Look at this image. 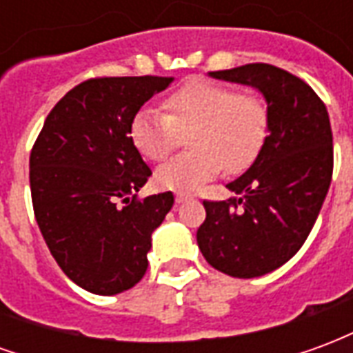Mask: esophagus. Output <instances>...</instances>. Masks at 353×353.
I'll list each match as a JSON object with an SVG mask.
<instances>
[{
  "label": "esophagus",
  "instance_id": "1",
  "mask_svg": "<svg viewBox=\"0 0 353 353\" xmlns=\"http://www.w3.org/2000/svg\"><path fill=\"white\" fill-rule=\"evenodd\" d=\"M191 194H185V192H177L176 194V204H183L187 200H191Z\"/></svg>",
  "mask_w": 353,
  "mask_h": 353
}]
</instances>
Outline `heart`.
<instances>
[{
    "label": "heart",
    "instance_id": "heart-1",
    "mask_svg": "<svg viewBox=\"0 0 353 353\" xmlns=\"http://www.w3.org/2000/svg\"><path fill=\"white\" fill-rule=\"evenodd\" d=\"M166 113L141 108L132 117L134 147L149 161H164L187 136L191 151L157 170L162 189L194 192L223 168L240 174L257 161L268 138L270 113L263 98L199 79L185 83L164 100Z\"/></svg>",
    "mask_w": 353,
    "mask_h": 353
}]
</instances>
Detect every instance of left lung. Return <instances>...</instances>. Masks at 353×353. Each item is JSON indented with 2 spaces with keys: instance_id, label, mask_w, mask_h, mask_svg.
Segmentation results:
<instances>
[{
  "instance_id": "obj_1",
  "label": "left lung",
  "mask_w": 353,
  "mask_h": 353,
  "mask_svg": "<svg viewBox=\"0 0 353 353\" xmlns=\"http://www.w3.org/2000/svg\"><path fill=\"white\" fill-rule=\"evenodd\" d=\"M210 75L257 88L270 128L252 168L227 185L236 196L204 200L196 242L219 272L257 278L288 263L318 219L333 176L331 123L318 94L281 68L245 64Z\"/></svg>"
}]
</instances>
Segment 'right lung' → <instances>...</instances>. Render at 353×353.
<instances>
[{
    "mask_svg": "<svg viewBox=\"0 0 353 353\" xmlns=\"http://www.w3.org/2000/svg\"><path fill=\"white\" fill-rule=\"evenodd\" d=\"M172 77H96L45 119L30 154L35 221L58 266L79 288L117 295L147 270L151 234L174 194L130 199L151 176L130 138L132 117Z\"/></svg>",
    "mask_w": 353,
    "mask_h": 353,
    "instance_id": "1",
    "label": "right lung"
}]
</instances>
